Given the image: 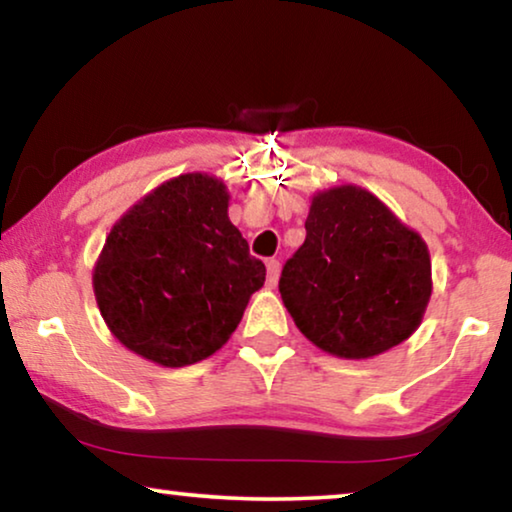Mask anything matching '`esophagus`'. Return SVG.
I'll return each instance as SVG.
<instances>
[{"mask_svg": "<svg viewBox=\"0 0 512 512\" xmlns=\"http://www.w3.org/2000/svg\"><path fill=\"white\" fill-rule=\"evenodd\" d=\"M268 286H277V279H279V261H275V258H270L268 263Z\"/></svg>", "mask_w": 512, "mask_h": 512, "instance_id": "esophagus-1", "label": "esophagus"}]
</instances>
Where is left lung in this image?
<instances>
[{"label":"left lung","mask_w":512,"mask_h":512,"mask_svg":"<svg viewBox=\"0 0 512 512\" xmlns=\"http://www.w3.org/2000/svg\"><path fill=\"white\" fill-rule=\"evenodd\" d=\"M305 242L279 279L300 333L338 359H373L422 324L433 279L424 237L366 188L312 195Z\"/></svg>","instance_id":"obj_1"}]
</instances>
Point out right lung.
<instances>
[{"instance_id":"1","label":"right lung","mask_w":512,"mask_h":512,"mask_svg":"<svg viewBox=\"0 0 512 512\" xmlns=\"http://www.w3.org/2000/svg\"><path fill=\"white\" fill-rule=\"evenodd\" d=\"M230 193L207 172L167 179L114 223L93 268L111 335L163 368L226 345L265 265L228 219Z\"/></svg>"}]
</instances>
